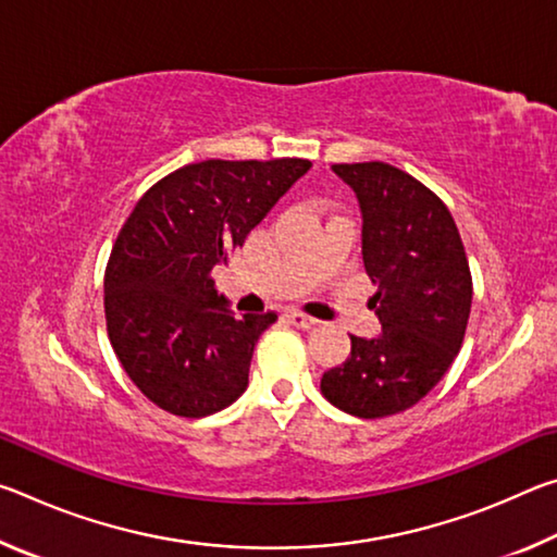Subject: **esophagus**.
Listing matches in <instances>:
<instances>
[{"label": "esophagus", "mask_w": 557, "mask_h": 557, "mask_svg": "<svg viewBox=\"0 0 557 557\" xmlns=\"http://www.w3.org/2000/svg\"><path fill=\"white\" fill-rule=\"evenodd\" d=\"M287 319L292 324H295L297 329H314L319 322L314 317H309V314H305V312H297V309H292V312L287 314Z\"/></svg>", "instance_id": "34e87169"}]
</instances>
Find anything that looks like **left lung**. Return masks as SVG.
<instances>
[{
  "instance_id": "obj_1",
  "label": "left lung",
  "mask_w": 557,
  "mask_h": 557,
  "mask_svg": "<svg viewBox=\"0 0 557 557\" xmlns=\"http://www.w3.org/2000/svg\"><path fill=\"white\" fill-rule=\"evenodd\" d=\"M363 215V265L379 292L373 338L322 375L324 398L356 418L403 412L435 388L465 342L471 272L457 223L437 194L385 162L334 164Z\"/></svg>"
}]
</instances>
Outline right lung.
<instances>
[{"label":"right lung","instance_id":"1","mask_svg":"<svg viewBox=\"0 0 557 557\" xmlns=\"http://www.w3.org/2000/svg\"><path fill=\"white\" fill-rule=\"evenodd\" d=\"M309 159H206L149 188L106 268V322L122 369L178 418H206L248 388L252 348L275 312L235 317L211 277Z\"/></svg>","mask_w":557,"mask_h":557}]
</instances>
